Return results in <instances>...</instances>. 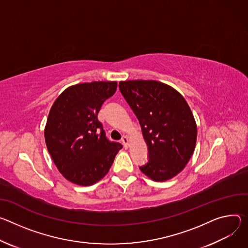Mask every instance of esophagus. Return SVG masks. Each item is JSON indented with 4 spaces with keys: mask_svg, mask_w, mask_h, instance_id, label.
Segmentation results:
<instances>
[{
    "mask_svg": "<svg viewBox=\"0 0 248 248\" xmlns=\"http://www.w3.org/2000/svg\"><path fill=\"white\" fill-rule=\"evenodd\" d=\"M122 144H123V146H124L125 148H127L128 145H129V139L127 138L126 136L123 137V138H122Z\"/></svg>",
    "mask_w": 248,
    "mask_h": 248,
    "instance_id": "esophagus-1",
    "label": "esophagus"
}]
</instances>
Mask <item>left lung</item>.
Wrapping results in <instances>:
<instances>
[{"label":"left lung","mask_w":248,"mask_h":248,"mask_svg":"<svg viewBox=\"0 0 248 248\" xmlns=\"http://www.w3.org/2000/svg\"><path fill=\"white\" fill-rule=\"evenodd\" d=\"M119 90L138 118L149 159L141 171L155 181L177 175L193 155L197 126L184 97L156 80H126Z\"/></svg>","instance_id":"obj_1"}]
</instances>
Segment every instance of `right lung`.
<instances>
[{
	"label": "right lung",
	"instance_id": "add662e5",
	"mask_svg": "<svg viewBox=\"0 0 248 248\" xmlns=\"http://www.w3.org/2000/svg\"><path fill=\"white\" fill-rule=\"evenodd\" d=\"M117 89L116 81H93L66 89L53 103L45 126V143L62 175L89 186L111 168L120 143L110 141L98 121L103 102Z\"/></svg>",
	"mask_w": 248,
	"mask_h": 248
}]
</instances>
